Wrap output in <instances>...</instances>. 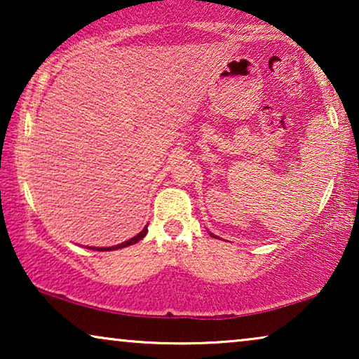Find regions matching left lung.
Here are the masks:
<instances>
[{
  "mask_svg": "<svg viewBox=\"0 0 359 359\" xmlns=\"http://www.w3.org/2000/svg\"><path fill=\"white\" fill-rule=\"evenodd\" d=\"M210 235H212V233H210Z\"/></svg>",
  "mask_w": 359,
  "mask_h": 359,
  "instance_id": "left-lung-1",
  "label": "left lung"
}]
</instances>
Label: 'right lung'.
I'll return each instance as SVG.
<instances>
[{"mask_svg": "<svg viewBox=\"0 0 359 359\" xmlns=\"http://www.w3.org/2000/svg\"><path fill=\"white\" fill-rule=\"evenodd\" d=\"M145 233H147V227L142 230V232L139 233V235H135L134 238H130V240H127V242H124V243H121V245H116V247H109V248H97V250H101V252H104V250H117V248H124V247H129V245H134V243H137L139 242V240H142L145 237Z\"/></svg>", "mask_w": 359, "mask_h": 359, "instance_id": "obj_1", "label": "right lung"}]
</instances>
